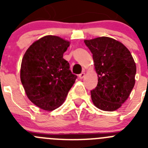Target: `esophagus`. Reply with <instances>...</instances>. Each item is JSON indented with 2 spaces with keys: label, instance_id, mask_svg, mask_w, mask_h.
Returning <instances> with one entry per match:
<instances>
[{
  "label": "esophagus",
  "instance_id": "34e87169",
  "mask_svg": "<svg viewBox=\"0 0 148 148\" xmlns=\"http://www.w3.org/2000/svg\"><path fill=\"white\" fill-rule=\"evenodd\" d=\"M84 75H85V73H84V72H82L81 74H79V75H78V77H79V78H83L84 77Z\"/></svg>",
  "mask_w": 148,
  "mask_h": 148
}]
</instances>
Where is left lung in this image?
I'll use <instances>...</instances> for the list:
<instances>
[{
	"label": "left lung",
	"mask_w": 148,
	"mask_h": 148,
	"mask_svg": "<svg viewBox=\"0 0 148 148\" xmlns=\"http://www.w3.org/2000/svg\"><path fill=\"white\" fill-rule=\"evenodd\" d=\"M92 54L98 84L90 91L94 105L104 111L119 109L135 85L136 66L129 49L108 37L84 40Z\"/></svg>",
	"instance_id": "1"
}]
</instances>
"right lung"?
I'll use <instances>...</instances> for the list:
<instances>
[{"mask_svg": "<svg viewBox=\"0 0 148 148\" xmlns=\"http://www.w3.org/2000/svg\"><path fill=\"white\" fill-rule=\"evenodd\" d=\"M70 42L47 35L30 46L23 56L21 81L31 101L44 110H53L64 101L77 75L64 59Z\"/></svg>", "mask_w": 148, "mask_h": 148, "instance_id": "1", "label": "right lung"}]
</instances>
